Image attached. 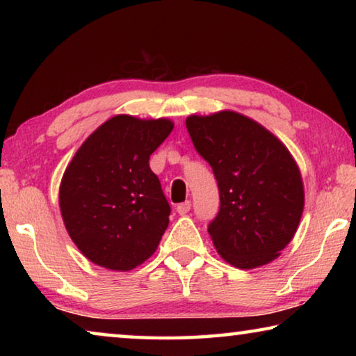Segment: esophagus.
Segmentation results:
<instances>
[{
    "label": "esophagus",
    "instance_id": "1",
    "mask_svg": "<svg viewBox=\"0 0 356 356\" xmlns=\"http://www.w3.org/2000/svg\"><path fill=\"white\" fill-rule=\"evenodd\" d=\"M190 209H191V202H190V201L180 202V204H177V207H176V210H177V213H179V215H185V213H188V212H190Z\"/></svg>",
    "mask_w": 356,
    "mask_h": 356
}]
</instances>
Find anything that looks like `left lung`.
I'll list each match as a JSON object with an SVG mask.
<instances>
[{"label": "left lung", "mask_w": 356, "mask_h": 356, "mask_svg": "<svg viewBox=\"0 0 356 356\" xmlns=\"http://www.w3.org/2000/svg\"><path fill=\"white\" fill-rule=\"evenodd\" d=\"M185 124L218 184L220 209L207 229L216 251L238 268L272 262L303 213V182L291 152L262 125L234 111L190 116Z\"/></svg>", "instance_id": "obj_1"}]
</instances>
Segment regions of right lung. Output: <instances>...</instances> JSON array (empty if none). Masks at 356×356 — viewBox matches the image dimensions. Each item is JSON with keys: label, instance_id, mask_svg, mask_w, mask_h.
Masks as SVG:
<instances>
[{"label": "right lung", "instance_id": "right-lung-1", "mask_svg": "<svg viewBox=\"0 0 356 356\" xmlns=\"http://www.w3.org/2000/svg\"><path fill=\"white\" fill-rule=\"evenodd\" d=\"M168 119L114 116L78 149L59 188L70 238L89 261L131 270L154 254L171 207L149 166L172 130Z\"/></svg>", "mask_w": 356, "mask_h": 356}]
</instances>
